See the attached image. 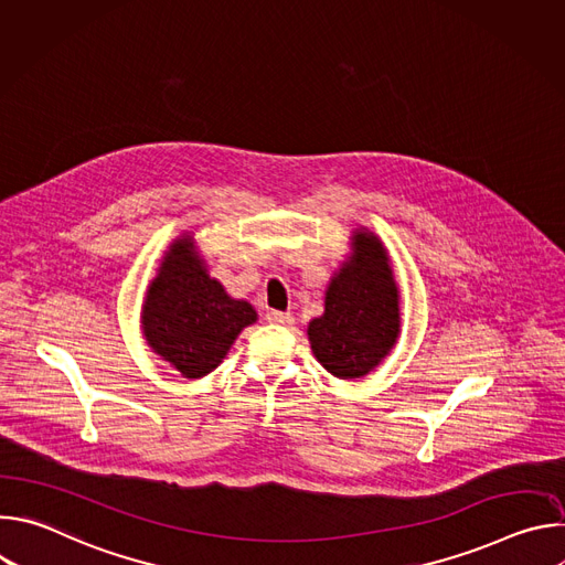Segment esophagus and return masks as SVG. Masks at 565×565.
Instances as JSON below:
<instances>
[{
    "mask_svg": "<svg viewBox=\"0 0 565 565\" xmlns=\"http://www.w3.org/2000/svg\"><path fill=\"white\" fill-rule=\"evenodd\" d=\"M266 319L273 321V324H281V327H290L292 321H295V317L290 312H281V310H270L266 315Z\"/></svg>",
    "mask_w": 565,
    "mask_h": 565,
    "instance_id": "esophagus-1",
    "label": "esophagus"
}]
</instances>
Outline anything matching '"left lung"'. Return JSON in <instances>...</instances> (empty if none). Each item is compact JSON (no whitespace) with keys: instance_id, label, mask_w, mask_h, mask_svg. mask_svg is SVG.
Here are the masks:
<instances>
[{"instance_id":"obj_1","label":"left lung","mask_w":565,"mask_h":565,"mask_svg":"<svg viewBox=\"0 0 565 565\" xmlns=\"http://www.w3.org/2000/svg\"><path fill=\"white\" fill-rule=\"evenodd\" d=\"M351 253L324 292V312L306 329L317 362L340 380L375 371L399 338V288L382 238L353 227Z\"/></svg>"}]
</instances>
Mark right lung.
Returning a JSON list of instances; mask_svg holds the SVG:
<instances>
[{
	"mask_svg": "<svg viewBox=\"0 0 565 565\" xmlns=\"http://www.w3.org/2000/svg\"><path fill=\"white\" fill-rule=\"evenodd\" d=\"M257 319L250 301L234 299L210 277L196 238L183 232L168 246L147 286L140 331L151 353L183 377L199 380L223 362L241 331Z\"/></svg>",
	"mask_w": 565,
	"mask_h": 565,
	"instance_id": "add662e5",
	"label": "right lung"
}]
</instances>
